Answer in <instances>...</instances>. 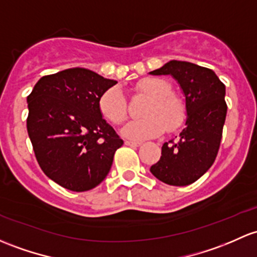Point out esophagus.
<instances>
[{"instance_id": "1", "label": "esophagus", "mask_w": 257, "mask_h": 257, "mask_svg": "<svg viewBox=\"0 0 257 257\" xmlns=\"http://www.w3.org/2000/svg\"><path fill=\"white\" fill-rule=\"evenodd\" d=\"M124 144L128 145V147H140V145H142V143H139V142H131V140H125V142H124Z\"/></svg>"}]
</instances>
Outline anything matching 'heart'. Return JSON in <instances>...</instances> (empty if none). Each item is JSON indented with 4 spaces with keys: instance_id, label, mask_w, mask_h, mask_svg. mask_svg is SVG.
Returning a JSON list of instances; mask_svg holds the SVG:
<instances>
[{
    "instance_id": "heart-1",
    "label": "heart",
    "mask_w": 257,
    "mask_h": 257,
    "mask_svg": "<svg viewBox=\"0 0 257 257\" xmlns=\"http://www.w3.org/2000/svg\"><path fill=\"white\" fill-rule=\"evenodd\" d=\"M134 91L149 97L143 114L145 118L132 120L121 129L128 139L143 142L160 137L167 128L176 131L186 119V107L178 97L172 94L174 88L169 81L160 77H145L138 81ZM99 112L112 124H121L128 117V101L118 87L108 88L98 101Z\"/></svg>"
}]
</instances>
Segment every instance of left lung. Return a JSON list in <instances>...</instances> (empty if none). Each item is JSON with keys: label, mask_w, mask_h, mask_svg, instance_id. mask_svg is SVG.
Segmentation results:
<instances>
[{"label": "left lung", "mask_w": 257, "mask_h": 257, "mask_svg": "<svg viewBox=\"0 0 257 257\" xmlns=\"http://www.w3.org/2000/svg\"><path fill=\"white\" fill-rule=\"evenodd\" d=\"M153 75H171L186 97V128L165 143L151 174L171 186H188L209 170L218 155L226 117L225 85L213 70L171 60Z\"/></svg>", "instance_id": "8db88e82"}]
</instances>
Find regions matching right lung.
Listing matches in <instances>:
<instances>
[{
    "instance_id": "add662e5",
    "label": "right lung",
    "mask_w": 257,
    "mask_h": 257,
    "mask_svg": "<svg viewBox=\"0 0 257 257\" xmlns=\"http://www.w3.org/2000/svg\"><path fill=\"white\" fill-rule=\"evenodd\" d=\"M117 81L72 67L43 76L27 97V131L40 169L66 190H92L106 178L123 140L98 101Z\"/></svg>"
}]
</instances>
